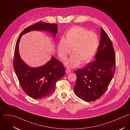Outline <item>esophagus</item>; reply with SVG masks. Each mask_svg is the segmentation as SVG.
Returning a JSON list of instances; mask_svg holds the SVG:
<instances>
[{
	"label": "esophagus",
	"mask_w": 130,
	"mask_h": 130,
	"mask_svg": "<svg viewBox=\"0 0 130 130\" xmlns=\"http://www.w3.org/2000/svg\"><path fill=\"white\" fill-rule=\"evenodd\" d=\"M71 72V70L69 68H66V72L67 74H69Z\"/></svg>",
	"instance_id": "34e87169"
}]
</instances>
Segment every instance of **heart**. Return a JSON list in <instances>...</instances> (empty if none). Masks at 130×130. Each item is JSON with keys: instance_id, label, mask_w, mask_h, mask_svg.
<instances>
[{"instance_id": "b5f03b06", "label": "heart", "mask_w": 130, "mask_h": 130, "mask_svg": "<svg viewBox=\"0 0 130 130\" xmlns=\"http://www.w3.org/2000/svg\"><path fill=\"white\" fill-rule=\"evenodd\" d=\"M99 43V38L95 34L83 27H74L67 32L65 39L60 41L58 46L59 55L62 60H65L71 49L72 55L66 61L65 64L70 67H75L93 57Z\"/></svg>"}]
</instances>
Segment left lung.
Instances as JSON below:
<instances>
[{
  "label": "left lung",
  "instance_id": "left-lung-1",
  "mask_svg": "<svg viewBox=\"0 0 130 130\" xmlns=\"http://www.w3.org/2000/svg\"><path fill=\"white\" fill-rule=\"evenodd\" d=\"M115 69L113 47L107 34L101 28V40L95 60L76 70L75 94L87 102L100 99L107 89Z\"/></svg>",
  "mask_w": 130,
  "mask_h": 130
}]
</instances>
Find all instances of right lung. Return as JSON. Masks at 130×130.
<instances>
[{
    "mask_svg": "<svg viewBox=\"0 0 130 130\" xmlns=\"http://www.w3.org/2000/svg\"><path fill=\"white\" fill-rule=\"evenodd\" d=\"M31 30L49 31L54 37L58 32L57 25L40 21L26 28L19 37L14 50L13 65L21 86L27 95L34 99H42L55 91L56 82L65 74L60 61L52 56L45 65L37 68L30 67L22 60L19 46L22 36Z\"/></svg>",
    "mask_w": 130,
    "mask_h": 130,
    "instance_id": "add662e5",
    "label": "right lung"
}]
</instances>
